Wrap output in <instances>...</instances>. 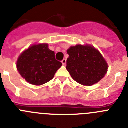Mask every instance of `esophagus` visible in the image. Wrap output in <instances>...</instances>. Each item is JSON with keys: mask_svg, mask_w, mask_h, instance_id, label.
<instances>
[{"mask_svg": "<svg viewBox=\"0 0 128 128\" xmlns=\"http://www.w3.org/2000/svg\"><path fill=\"white\" fill-rule=\"evenodd\" d=\"M62 64H63V65H66V59H63V60L62 61Z\"/></svg>", "mask_w": 128, "mask_h": 128, "instance_id": "esophagus-1", "label": "esophagus"}]
</instances>
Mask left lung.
Segmentation results:
<instances>
[{
	"instance_id": "1",
	"label": "left lung",
	"mask_w": 128,
	"mask_h": 128,
	"mask_svg": "<svg viewBox=\"0 0 128 128\" xmlns=\"http://www.w3.org/2000/svg\"><path fill=\"white\" fill-rule=\"evenodd\" d=\"M66 70L72 79L84 86L98 83L107 73L108 65L100 52L90 45H76L67 50Z\"/></svg>"
}]
</instances>
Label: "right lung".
<instances>
[{
  "instance_id": "add662e5",
  "label": "right lung",
  "mask_w": 128,
  "mask_h": 128,
  "mask_svg": "<svg viewBox=\"0 0 128 128\" xmlns=\"http://www.w3.org/2000/svg\"><path fill=\"white\" fill-rule=\"evenodd\" d=\"M47 44H34L19 56L16 68L27 82L40 86L50 81L62 63L56 60L54 52Z\"/></svg>"
}]
</instances>
